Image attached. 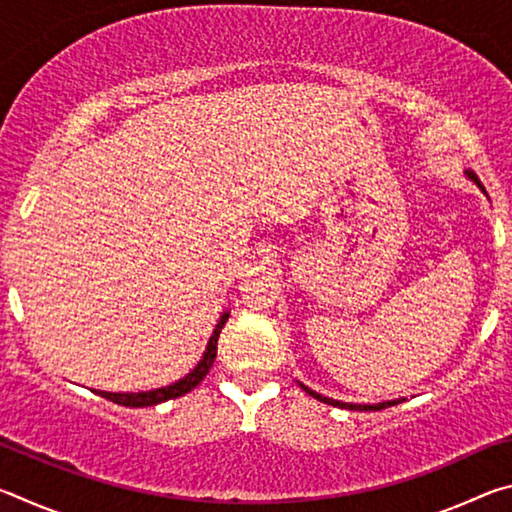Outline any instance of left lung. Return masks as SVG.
I'll return each instance as SVG.
<instances>
[{
	"mask_svg": "<svg viewBox=\"0 0 512 512\" xmlns=\"http://www.w3.org/2000/svg\"><path fill=\"white\" fill-rule=\"evenodd\" d=\"M467 176H470V178L474 180V183L483 189V185L479 183V178H476V173H474V171L467 173ZM483 192H485V189H483ZM300 386H302V384H300ZM302 388H305V391H307L311 397H316V400H320V402L332 404V406H341V409H350V411H381V409H386V406H393V404L400 402V400H395V402H381V404H348V402H336V400H329V397L318 395V393H314V391H311V388H307V386H302Z\"/></svg>",
	"mask_w": 512,
	"mask_h": 512,
	"instance_id": "8db88e82",
	"label": "left lung"
}]
</instances>
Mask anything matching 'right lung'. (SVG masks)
<instances>
[{
	"mask_svg": "<svg viewBox=\"0 0 512 512\" xmlns=\"http://www.w3.org/2000/svg\"><path fill=\"white\" fill-rule=\"evenodd\" d=\"M230 314H223L219 325H216L214 334L210 336V343H207V350L203 354V359L198 366L189 372L187 377H183L180 381H176V384L171 386H164V388H155V391H146V393H103V391H94L101 397H106V400L115 402V404H121V406H131V409H140V406H153V404H160V402H167V400H173V397H180L192 391V388H196L198 384H201L203 377L210 372L212 363L216 359V343H219V334L221 329L225 325V320H228Z\"/></svg>",
	"mask_w": 512,
	"mask_h": 512,
	"instance_id": "right-lung-1",
	"label": "right lung"
}]
</instances>
